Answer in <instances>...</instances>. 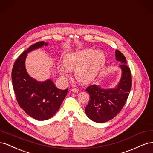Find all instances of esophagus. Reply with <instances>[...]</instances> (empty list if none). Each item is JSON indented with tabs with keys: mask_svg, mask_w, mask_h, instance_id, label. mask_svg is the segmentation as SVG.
Here are the masks:
<instances>
[{
	"mask_svg": "<svg viewBox=\"0 0 153 153\" xmlns=\"http://www.w3.org/2000/svg\"><path fill=\"white\" fill-rule=\"evenodd\" d=\"M71 91L74 93H78L79 91V90L78 89H77V88H73V89L71 90Z\"/></svg>",
	"mask_w": 153,
	"mask_h": 153,
	"instance_id": "esophagus-1",
	"label": "esophagus"
}]
</instances>
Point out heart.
<instances>
[{"instance_id": "1", "label": "heart", "mask_w": 153, "mask_h": 153, "mask_svg": "<svg viewBox=\"0 0 153 153\" xmlns=\"http://www.w3.org/2000/svg\"><path fill=\"white\" fill-rule=\"evenodd\" d=\"M105 55L102 51L85 49L71 53L63 60L64 66L68 71L76 70L75 77L82 84L91 82L105 62ZM65 72H63V74Z\"/></svg>"}]
</instances>
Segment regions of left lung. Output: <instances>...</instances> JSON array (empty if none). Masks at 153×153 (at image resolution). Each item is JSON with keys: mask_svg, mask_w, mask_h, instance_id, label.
<instances>
[{"mask_svg": "<svg viewBox=\"0 0 153 153\" xmlns=\"http://www.w3.org/2000/svg\"><path fill=\"white\" fill-rule=\"evenodd\" d=\"M116 60L122 64L121 79L114 89H102L96 85L88 86L86 91L90 94V100L85 112L90 119L96 123H104L116 116L125 105L131 88V74L126 65L125 56L116 50Z\"/></svg>", "mask_w": 153, "mask_h": 153, "instance_id": "left-lung-1", "label": "left lung"}]
</instances>
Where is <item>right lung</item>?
Returning a JSON list of instances; mask_svg holds the SVG:
<instances>
[{"instance_id": "1", "label": "right lung", "mask_w": 153, "mask_h": 153, "mask_svg": "<svg viewBox=\"0 0 153 153\" xmlns=\"http://www.w3.org/2000/svg\"><path fill=\"white\" fill-rule=\"evenodd\" d=\"M48 44L44 41L32 44L17 58L11 74L13 89L19 105L28 116L41 121L55 115L68 91V89H58L50 79L37 81L26 71L25 62L27 53Z\"/></svg>"}]
</instances>
